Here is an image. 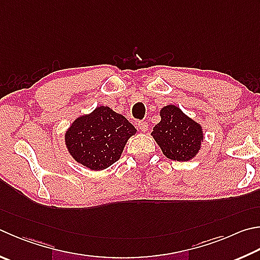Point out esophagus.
<instances>
[{"mask_svg": "<svg viewBox=\"0 0 260 260\" xmlns=\"http://www.w3.org/2000/svg\"><path fill=\"white\" fill-rule=\"evenodd\" d=\"M138 126H139V128L142 131V132H146L148 131V122L146 121H139L138 122Z\"/></svg>", "mask_w": 260, "mask_h": 260, "instance_id": "1", "label": "esophagus"}]
</instances>
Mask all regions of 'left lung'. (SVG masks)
<instances>
[{
	"label": "left lung",
	"instance_id": "obj_1",
	"mask_svg": "<svg viewBox=\"0 0 260 260\" xmlns=\"http://www.w3.org/2000/svg\"><path fill=\"white\" fill-rule=\"evenodd\" d=\"M160 120L151 135L167 158L188 161L194 158L204 141L202 127L178 107L169 105L160 110Z\"/></svg>",
	"mask_w": 260,
	"mask_h": 260
}]
</instances>
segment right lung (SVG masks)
I'll list each match as a JSON object with an SVG mask.
<instances>
[{
	"instance_id": "add662e5",
	"label": "right lung",
	"mask_w": 260,
	"mask_h": 260,
	"mask_svg": "<svg viewBox=\"0 0 260 260\" xmlns=\"http://www.w3.org/2000/svg\"><path fill=\"white\" fill-rule=\"evenodd\" d=\"M136 128L109 107H96L78 117L64 134L66 146L78 164L91 171H102L120 158Z\"/></svg>"
}]
</instances>
